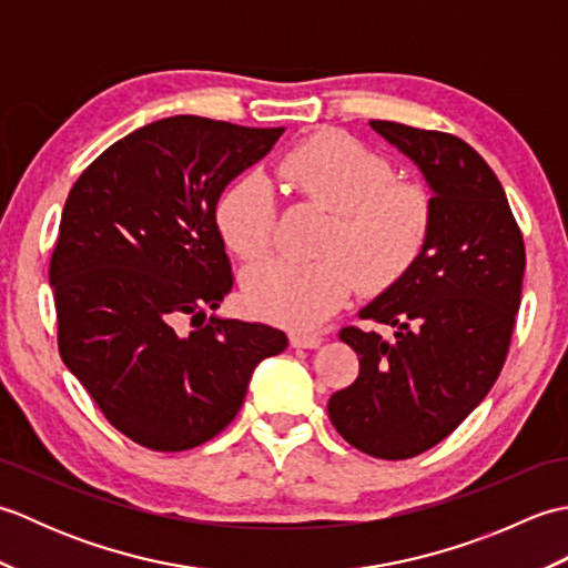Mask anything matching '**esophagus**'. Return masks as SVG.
<instances>
[{
    "mask_svg": "<svg viewBox=\"0 0 568 568\" xmlns=\"http://www.w3.org/2000/svg\"><path fill=\"white\" fill-rule=\"evenodd\" d=\"M320 344H322V336H317V334H303V332L291 334V346L293 348H317Z\"/></svg>",
    "mask_w": 568,
    "mask_h": 568,
    "instance_id": "esophagus-1",
    "label": "esophagus"
}]
</instances>
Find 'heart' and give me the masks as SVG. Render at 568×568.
<instances>
[{
  "mask_svg": "<svg viewBox=\"0 0 568 568\" xmlns=\"http://www.w3.org/2000/svg\"><path fill=\"white\" fill-rule=\"evenodd\" d=\"M277 175L332 220L317 241L320 258H271L244 273V300L258 317L291 329L317 327L356 285L381 293L425 251L429 195L419 185L395 183L393 165L361 141L322 131L287 153ZM214 224L239 258L263 256L275 226L268 180L258 173L232 180L214 204Z\"/></svg>",
  "mask_w": 568,
  "mask_h": 568,
  "instance_id": "heart-1",
  "label": "heart"
}]
</instances>
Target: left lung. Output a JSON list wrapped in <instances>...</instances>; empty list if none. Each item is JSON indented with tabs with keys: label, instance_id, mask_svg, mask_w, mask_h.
<instances>
[{
	"label": "left lung",
	"instance_id": "1",
	"mask_svg": "<svg viewBox=\"0 0 568 568\" xmlns=\"http://www.w3.org/2000/svg\"><path fill=\"white\" fill-rule=\"evenodd\" d=\"M432 192L425 251L358 312L393 327H346L358 378L329 397V419L358 452L409 458L462 425L496 383L520 310L525 244L496 173L466 141L371 119Z\"/></svg>",
	"mask_w": 568,
	"mask_h": 568
}]
</instances>
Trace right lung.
Returning a JSON list of instances; mask_svg holds the SVG:
<instances>
[{"mask_svg":"<svg viewBox=\"0 0 568 568\" xmlns=\"http://www.w3.org/2000/svg\"><path fill=\"white\" fill-rule=\"evenodd\" d=\"M281 134L168 116L112 143L65 200L48 273L60 356L104 417L153 452L216 437L261 361L285 352L268 324L207 317L234 285L214 204Z\"/></svg>","mask_w":568,"mask_h":568,"instance_id":"1","label":"right lung"}]
</instances>
